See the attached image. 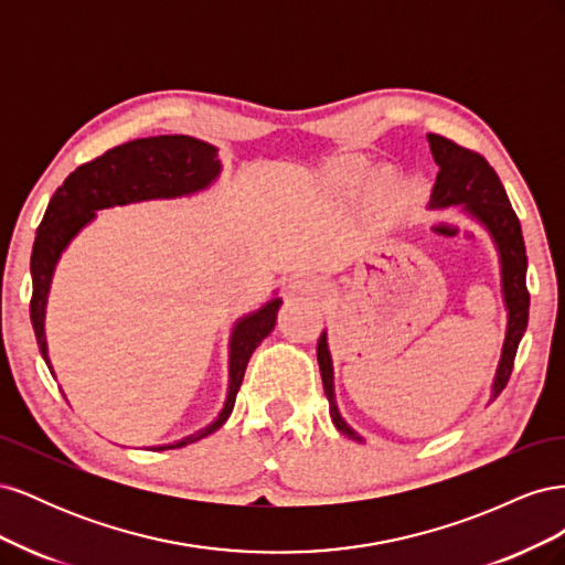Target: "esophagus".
<instances>
[{
	"label": "esophagus",
	"mask_w": 565,
	"mask_h": 565,
	"mask_svg": "<svg viewBox=\"0 0 565 565\" xmlns=\"http://www.w3.org/2000/svg\"><path fill=\"white\" fill-rule=\"evenodd\" d=\"M289 289H292L295 295H320L322 285L311 280V278H297V280L289 282Z\"/></svg>",
	"instance_id": "esophagus-1"
}]
</instances>
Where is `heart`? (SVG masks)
Instances as JSON below:
<instances>
[{"label": "heart", "instance_id": "obj_1", "mask_svg": "<svg viewBox=\"0 0 565 565\" xmlns=\"http://www.w3.org/2000/svg\"><path fill=\"white\" fill-rule=\"evenodd\" d=\"M324 174H328V181L337 188H344V191H353V188L363 185L370 177V167L365 160L361 158H353V156H344V158H337L328 164L324 169ZM382 193L386 191L384 181H380Z\"/></svg>", "mask_w": 565, "mask_h": 565}]
</instances>
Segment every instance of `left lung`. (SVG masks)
Returning <instances> with one entry per match:
<instances>
[{"instance_id": "8db88e82", "label": "left lung", "mask_w": 565, "mask_h": 565, "mask_svg": "<svg viewBox=\"0 0 565 565\" xmlns=\"http://www.w3.org/2000/svg\"><path fill=\"white\" fill-rule=\"evenodd\" d=\"M426 141L431 146V156L438 164V177L431 191L429 210L443 207H457L465 204V212L471 214L478 224H481L500 254V273H502V297L507 306V337L502 347V358L498 372H494L490 401H494L507 386L511 370H514L516 349L521 344V337L527 328V309H530V295L525 287V270H527V256L523 245V233L516 212L511 210V202L507 198L504 185L500 177L488 160L478 152L461 148L455 141L446 139L438 134H426ZM318 365L324 396L330 401V417L337 429L353 438L361 440L351 426L339 415V407L334 401V367L332 355L328 349V332H322L318 339Z\"/></svg>"}]
</instances>
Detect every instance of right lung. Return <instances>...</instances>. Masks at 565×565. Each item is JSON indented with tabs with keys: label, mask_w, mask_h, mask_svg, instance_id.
Masks as SVG:
<instances>
[{
	"label": "right lung",
	"mask_w": 565,
	"mask_h": 565,
	"mask_svg": "<svg viewBox=\"0 0 565 565\" xmlns=\"http://www.w3.org/2000/svg\"><path fill=\"white\" fill-rule=\"evenodd\" d=\"M221 174V162L216 148L193 136H150V139H136L117 146L104 156L77 167L75 172L63 181V185L49 200L46 214L38 228L35 245L30 256L32 273V299L30 320L35 328L38 347L44 363L51 370L44 313L51 278H54L56 264L73 237L96 218L98 210L122 207L131 202L146 200H172L193 195L210 188ZM282 299L266 301L259 311L247 313L235 322L228 344V396L218 417L193 436H185L169 446H158L152 450L183 448L204 436L214 434L218 426L231 417L235 396L241 391L243 377L254 349L276 328V318ZM54 374V370H51Z\"/></svg>",
	"instance_id": "1"
}]
</instances>
